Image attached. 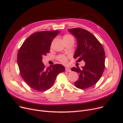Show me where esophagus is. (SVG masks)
<instances>
[{
  "instance_id": "obj_1",
  "label": "esophagus",
  "mask_w": 123,
  "mask_h": 123,
  "mask_svg": "<svg viewBox=\"0 0 123 123\" xmlns=\"http://www.w3.org/2000/svg\"><path fill=\"white\" fill-rule=\"evenodd\" d=\"M66 71L68 72H70L71 71V70H70L69 68H66Z\"/></svg>"
}]
</instances>
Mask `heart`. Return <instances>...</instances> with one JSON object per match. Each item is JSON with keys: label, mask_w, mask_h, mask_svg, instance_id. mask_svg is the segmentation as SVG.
<instances>
[{"label": "heart", "mask_w": 123, "mask_h": 123, "mask_svg": "<svg viewBox=\"0 0 123 123\" xmlns=\"http://www.w3.org/2000/svg\"><path fill=\"white\" fill-rule=\"evenodd\" d=\"M63 39H64V40H65L69 39H74V38L71 35H70L69 34H67L63 36ZM58 59L59 61H61L63 63H66L67 62V57L64 55L59 56L58 57Z\"/></svg>", "instance_id": "1"}]
</instances>
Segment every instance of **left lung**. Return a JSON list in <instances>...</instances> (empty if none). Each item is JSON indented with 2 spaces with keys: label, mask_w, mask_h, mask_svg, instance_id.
I'll use <instances>...</instances> for the list:
<instances>
[{
  "label": "left lung",
  "mask_w": 123,
  "mask_h": 123,
  "mask_svg": "<svg viewBox=\"0 0 123 123\" xmlns=\"http://www.w3.org/2000/svg\"><path fill=\"white\" fill-rule=\"evenodd\" d=\"M77 40V48L74 55L76 62L83 60L85 65L71 69L79 74L74 83L75 87L85 89L95 85L101 77L105 69V54L102 45L92 33L81 28L69 30Z\"/></svg>",
  "instance_id": "left-lung-1"
}]
</instances>
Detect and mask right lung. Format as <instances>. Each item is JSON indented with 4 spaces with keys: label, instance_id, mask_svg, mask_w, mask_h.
Here are the masks:
<instances>
[{
    "label": "right lung",
    "instance_id": "1",
    "mask_svg": "<svg viewBox=\"0 0 123 123\" xmlns=\"http://www.w3.org/2000/svg\"><path fill=\"white\" fill-rule=\"evenodd\" d=\"M59 31H40L34 33L22 44L17 55V64L21 77L29 86L36 91L50 89L58 74L65 68L61 64L44 68L42 59L49 52L53 39Z\"/></svg>",
    "mask_w": 123,
    "mask_h": 123
}]
</instances>
